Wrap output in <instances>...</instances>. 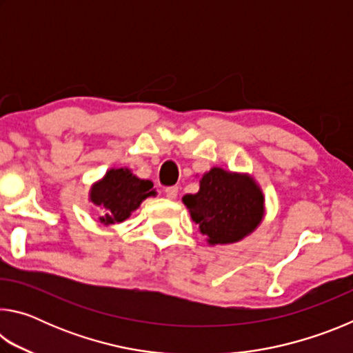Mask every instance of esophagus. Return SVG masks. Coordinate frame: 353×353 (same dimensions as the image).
I'll list each match as a JSON object with an SVG mask.
<instances>
[{
    "label": "esophagus",
    "mask_w": 353,
    "mask_h": 353,
    "mask_svg": "<svg viewBox=\"0 0 353 353\" xmlns=\"http://www.w3.org/2000/svg\"><path fill=\"white\" fill-rule=\"evenodd\" d=\"M177 193H179L177 187H166L165 188V194H166V198H168V199H176Z\"/></svg>",
    "instance_id": "34e87169"
}]
</instances>
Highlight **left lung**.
Listing matches in <instances>:
<instances>
[{"instance_id":"obj_1","label":"left lung","mask_w":353,"mask_h":353,"mask_svg":"<svg viewBox=\"0 0 353 353\" xmlns=\"http://www.w3.org/2000/svg\"><path fill=\"white\" fill-rule=\"evenodd\" d=\"M191 218L210 244L240 241L261 223L265 199L249 176L212 168L196 194L183 196Z\"/></svg>"}]
</instances>
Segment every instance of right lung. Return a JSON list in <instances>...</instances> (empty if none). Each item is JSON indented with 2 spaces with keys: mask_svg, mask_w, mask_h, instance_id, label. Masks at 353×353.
<instances>
[{
  "mask_svg": "<svg viewBox=\"0 0 353 353\" xmlns=\"http://www.w3.org/2000/svg\"><path fill=\"white\" fill-rule=\"evenodd\" d=\"M151 194H155L151 181L135 177L128 168H118L107 171L103 181L93 185L90 199L94 205L103 207L101 223L115 224L128 219Z\"/></svg>",
  "mask_w": 353,
  "mask_h": 353,
  "instance_id": "obj_1",
  "label": "right lung"
}]
</instances>
